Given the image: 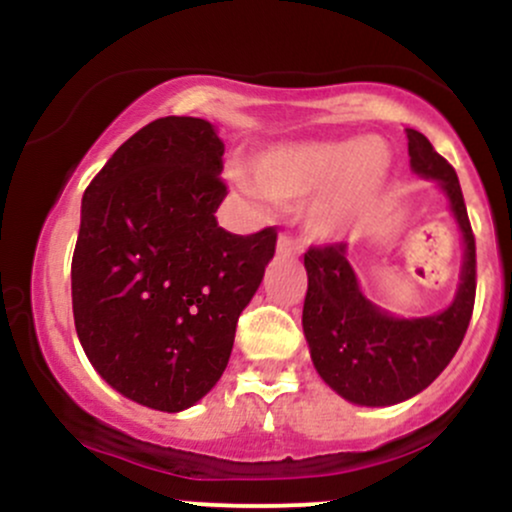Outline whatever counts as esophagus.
I'll return each instance as SVG.
<instances>
[{
	"label": "esophagus",
	"mask_w": 512,
	"mask_h": 512,
	"mask_svg": "<svg viewBox=\"0 0 512 512\" xmlns=\"http://www.w3.org/2000/svg\"><path fill=\"white\" fill-rule=\"evenodd\" d=\"M276 252H279V255H293V257H296V255H301V252H303V245H301V240L286 236V233H281L279 240H276Z\"/></svg>",
	"instance_id": "1"
}]
</instances>
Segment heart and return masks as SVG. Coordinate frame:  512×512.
Returning <instances> with one entry per match:
<instances>
[{
    "mask_svg": "<svg viewBox=\"0 0 512 512\" xmlns=\"http://www.w3.org/2000/svg\"><path fill=\"white\" fill-rule=\"evenodd\" d=\"M390 173V146L375 137L279 144L255 158L252 175L231 168V178L252 199L305 202V228L322 240H337L361 226L373 214Z\"/></svg>",
    "mask_w": 512,
    "mask_h": 512,
    "instance_id": "b5f03b06",
    "label": "heart"
}]
</instances>
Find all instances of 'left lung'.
<instances>
[{
    "mask_svg": "<svg viewBox=\"0 0 512 512\" xmlns=\"http://www.w3.org/2000/svg\"><path fill=\"white\" fill-rule=\"evenodd\" d=\"M411 170L436 180L462 231L460 289L443 313L404 320L373 305L358 289L346 243L305 252L308 293L303 332L320 378L361 407H390L419 395L460 349L477 293V245L455 168L416 129H407Z\"/></svg>",
    "mask_w": 512,
    "mask_h": 512,
    "instance_id": "1",
    "label": "left lung"
}]
</instances>
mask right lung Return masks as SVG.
Returning <instances> with one entry per match:
<instances>
[{
  "label": "right lung",
  "mask_w": 512,
  "mask_h": 512,
  "mask_svg": "<svg viewBox=\"0 0 512 512\" xmlns=\"http://www.w3.org/2000/svg\"><path fill=\"white\" fill-rule=\"evenodd\" d=\"M223 142L199 117H161L110 156L81 199L72 308L91 366L120 395L182 411L219 383L276 231L216 223Z\"/></svg>",
  "instance_id": "obj_1"
}]
</instances>
